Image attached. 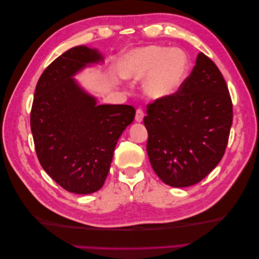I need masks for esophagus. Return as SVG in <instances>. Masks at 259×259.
<instances>
[{
    "label": "esophagus",
    "mask_w": 259,
    "mask_h": 259,
    "mask_svg": "<svg viewBox=\"0 0 259 259\" xmlns=\"http://www.w3.org/2000/svg\"><path fill=\"white\" fill-rule=\"evenodd\" d=\"M144 117H145V112H144V110L142 109H137V111H136V121L137 122H141L142 120H144Z\"/></svg>",
    "instance_id": "obj_1"
}]
</instances>
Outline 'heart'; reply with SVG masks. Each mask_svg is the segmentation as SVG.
<instances>
[{"label":"heart","instance_id":"1","mask_svg":"<svg viewBox=\"0 0 259 259\" xmlns=\"http://www.w3.org/2000/svg\"><path fill=\"white\" fill-rule=\"evenodd\" d=\"M189 60L180 49L150 46L131 51L121 65L126 79L145 82V93L152 99H166L177 92L187 78Z\"/></svg>","mask_w":259,"mask_h":259}]
</instances>
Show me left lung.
<instances>
[{"label":"left lung","mask_w":259,"mask_h":259,"mask_svg":"<svg viewBox=\"0 0 259 259\" xmlns=\"http://www.w3.org/2000/svg\"><path fill=\"white\" fill-rule=\"evenodd\" d=\"M144 123L158 177L171 187L199 183L222 160L233 123L232 98L217 65L198 54L174 96L147 104Z\"/></svg>","instance_id":"obj_1"}]
</instances>
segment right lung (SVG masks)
Segmentation results:
<instances>
[{
    "label": "right lung",
    "mask_w": 259,
    "mask_h": 259,
    "mask_svg": "<svg viewBox=\"0 0 259 259\" xmlns=\"http://www.w3.org/2000/svg\"><path fill=\"white\" fill-rule=\"evenodd\" d=\"M102 61L97 50L74 47L43 71L33 99L30 124L38 161L63 189L92 194L101 188L121 134L135 119L128 104H100L72 76Z\"/></svg>",
    "instance_id": "obj_1"
}]
</instances>
